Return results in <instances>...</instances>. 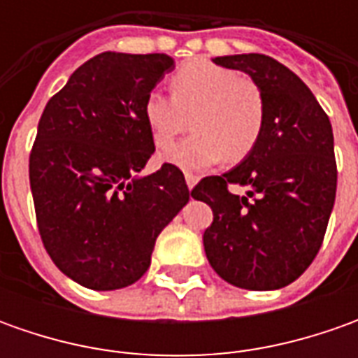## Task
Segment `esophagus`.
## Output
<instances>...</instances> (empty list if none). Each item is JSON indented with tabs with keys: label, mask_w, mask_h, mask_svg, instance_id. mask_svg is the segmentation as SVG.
<instances>
[{
	"label": "esophagus",
	"mask_w": 358,
	"mask_h": 358,
	"mask_svg": "<svg viewBox=\"0 0 358 358\" xmlns=\"http://www.w3.org/2000/svg\"><path fill=\"white\" fill-rule=\"evenodd\" d=\"M185 181H187V187H189V189H193V187L197 185L199 177H197V175H193V173H185Z\"/></svg>",
	"instance_id": "1"
}]
</instances>
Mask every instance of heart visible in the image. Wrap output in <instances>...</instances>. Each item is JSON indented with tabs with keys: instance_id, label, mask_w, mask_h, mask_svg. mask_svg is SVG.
Wrapping results in <instances>:
<instances>
[{
	"instance_id": "1",
	"label": "heart",
	"mask_w": 358,
	"mask_h": 358,
	"mask_svg": "<svg viewBox=\"0 0 358 358\" xmlns=\"http://www.w3.org/2000/svg\"><path fill=\"white\" fill-rule=\"evenodd\" d=\"M195 131L167 151L165 159L181 169H207L227 159H245L261 137L265 97L259 83L237 69L193 59L171 77V97L151 91L143 119L159 151H165L187 129Z\"/></svg>"
}]
</instances>
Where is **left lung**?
Masks as SVG:
<instances>
[{
    "label": "left lung",
    "instance_id": "obj_1",
    "mask_svg": "<svg viewBox=\"0 0 358 358\" xmlns=\"http://www.w3.org/2000/svg\"><path fill=\"white\" fill-rule=\"evenodd\" d=\"M213 62L259 83L265 121L237 167L201 179L191 191L213 209V223L203 233L205 255L235 287L281 289L307 271L323 245L337 195L333 127L309 87L277 59L243 53ZM229 185L250 191L241 198Z\"/></svg>",
    "mask_w": 358,
    "mask_h": 358
}]
</instances>
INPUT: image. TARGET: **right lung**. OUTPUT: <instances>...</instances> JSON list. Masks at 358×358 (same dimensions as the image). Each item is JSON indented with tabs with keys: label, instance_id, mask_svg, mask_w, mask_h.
<instances>
[{
	"label": "right lung",
	"instance_id": "obj_1",
	"mask_svg": "<svg viewBox=\"0 0 358 358\" xmlns=\"http://www.w3.org/2000/svg\"><path fill=\"white\" fill-rule=\"evenodd\" d=\"M173 67L165 53H99L39 119L29 155L37 229L63 275L93 291L139 281L159 233L191 195L171 163L137 175L155 153L145 97Z\"/></svg>",
	"mask_w": 358,
	"mask_h": 358
}]
</instances>
